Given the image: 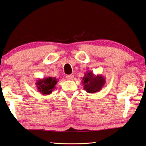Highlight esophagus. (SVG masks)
I'll return each instance as SVG.
<instances>
[{
	"label": "esophagus",
	"instance_id": "34e87169",
	"mask_svg": "<svg viewBox=\"0 0 146 146\" xmlns=\"http://www.w3.org/2000/svg\"><path fill=\"white\" fill-rule=\"evenodd\" d=\"M66 78H67L68 80H73V79L74 75H69L66 76Z\"/></svg>",
	"mask_w": 146,
	"mask_h": 146
}]
</instances>
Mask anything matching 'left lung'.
<instances>
[{"label":"left lung","mask_w":146,"mask_h":146,"mask_svg":"<svg viewBox=\"0 0 146 146\" xmlns=\"http://www.w3.org/2000/svg\"><path fill=\"white\" fill-rule=\"evenodd\" d=\"M82 83L84 90L88 93H95L102 90L106 84V78L102 75H95L90 71L84 73Z\"/></svg>","instance_id":"left-lung-1"}]
</instances>
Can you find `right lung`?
<instances>
[{"instance_id":"obj_1","label":"right lung","mask_w":146,"mask_h":146,"mask_svg":"<svg viewBox=\"0 0 146 146\" xmlns=\"http://www.w3.org/2000/svg\"><path fill=\"white\" fill-rule=\"evenodd\" d=\"M57 82L58 81L55 77L53 78L48 76V77L37 80L35 84L39 93L43 95H48L51 94L55 90V86Z\"/></svg>"}]
</instances>
